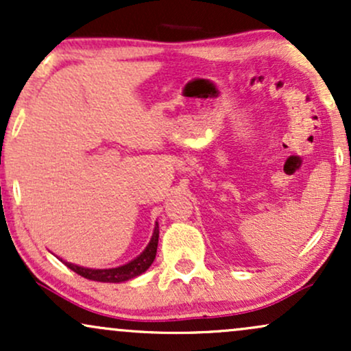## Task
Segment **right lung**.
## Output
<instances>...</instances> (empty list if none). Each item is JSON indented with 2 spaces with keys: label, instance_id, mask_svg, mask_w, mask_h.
<instances>
[{
  "label": "right lung",
  "instance_id": "add662e5",
  "mask_svg": "<svg viewBox=\"0 0 351 351\" xmlns=\"http://www.w3.org/2000/svg\"><path fill=\"white\" fill-rule=\"evenodd\" d=\"M158 236H160V229H158V223L155 224V229H153V234L150 243L147 244V247L143 249V252L140 256H136L135 259L128 261L127 264L119 265V267H112V269H90V267H84V265H77L67 263V261H62L71 271H74L79 276L86 277L88 280H97V282H110V284H120V282L130 280L138 277L140 274H143L148 267L153 264L156 256V247H158Z\"/></svg>",
  "mask_w": 351,
  "mask_h": 351
}]
</instances>
